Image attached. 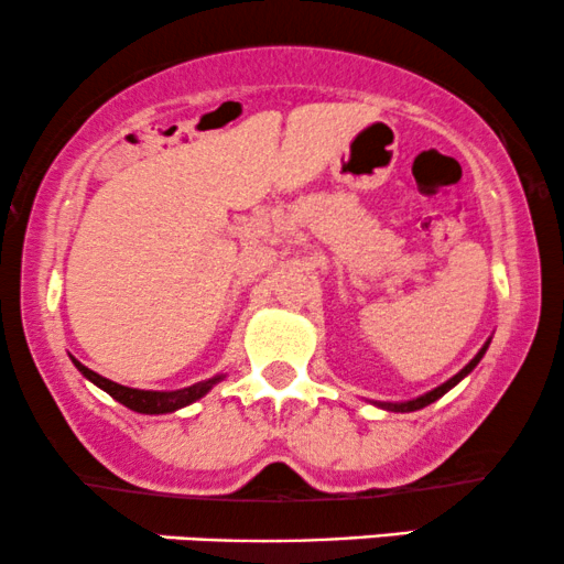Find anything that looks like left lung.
Returning a JSON list of instances; mask_svg holds the SVG:
<instances>
[{
	"instance_id": "8db88e82",
	"label": "left lung",
	"mask_w": 564,
	"mask_h": 564,
	"mask_svg": "<svg viewBox=\"0 0 564 564\" xmlns=\"http://www.w3.org/2000/svg\"><path fill=\"white\" fill-rule=\"evenodd\" d=\"M488 345H490V339L485 341V345L480 347V352H477L475 358H471L469 364L464 366L462 371L456 373V377H451L448 381H443V384L435 387V390H430V392L419 394V398H413V400H403V403H377V405H379V408H384V411H394V413H411V411H419V408H426V405H430V403H435V400L443 398L445 392L453 390V387H456L458 381H462L464 377H469V373L475 371V366L480 364V360H482V355H485V349H488Z\"/></svg>"
}]
</instances>
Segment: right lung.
<instances>
[{
  "label": "right lung",
  "mask_w": 564,
  "mask_h": 564,
  "mask_svg": "<svg viewBox=\"0 0 564 564\" xmlns=\"http://www.w3.org/2000/svg\"><path fill=\"white\" fill-rule=\"evenodd\" d=\"M74 360V366L79 368L82 377L93 381L95 387H100L102 392L111 394L113 400H119L121 405H127L129 411H138V413H174L180 411V408L196 403V400L204 398L206 392L212 390V387L219 384V381L225 379V373H217V377L212 379H204L198 381V384H191V387H183V390H134V387H124V384H116V381L100 377V373H95L93 368L82 366L79 360Z\"/></svg>",
  "instance_id": "obj_1"
}]
</instances>
